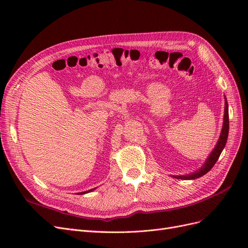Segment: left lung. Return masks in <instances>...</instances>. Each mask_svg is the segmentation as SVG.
I'll list each match as a JSON object with an SVG mask.
<instances>
[{"label":"left lung","instance_id":"8db88e82","mask_svg":"<svg viewBox=\"0 0 248 248\" xmlns=\"http://www.w3.org/2000/svg\"><path fill=\"white\" fill-rule=\"evenodd\" d=\"M228 136H229V107H228V102L226 99V108H224V118H223V126H222V130H221V134L220 138L218 140V142H217L216 147L214 148V150L212 151L211 155L209 156V158L207 159V161L205 162L204 167H202L201 170H197L196 172H193L191 175H187V176H177L175 178L177 179H196V178H200L202 175L207 174V172L213 168L214 164L216 163V161L218 160L219 156L222 152V150L227 144V140H228Z\"/></svg>","mask_w":248,"mask_h":248}]
</instances>
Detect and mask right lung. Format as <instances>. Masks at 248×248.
Listing matches in <instances>:
<instances>
[{"label": "right lung", "mask_w": 248, "mask_h": 248, "mask_svg": "<svg viewBox=\"0 0 248 248\" xmlns=\"http://www.w3.org/2000/svg\"><path fill=\"white\" fill-rule=\"evenodd\" d=\"M90 191H92V189L91 190H88V191H86V192H90ZM86 192H79L80 194H84V193H86Z\"/></svg>", "instance_id": "right-lung-1"}]
</instances>
